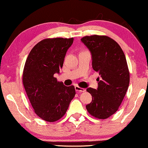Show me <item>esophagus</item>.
Instances as JSON below:
<instances>
[{
    "instance_id": "obj_1",
    "label": "esophagus",
    "mask_w": 148,
    "mask_h": 148,
    "mask_svg": "<svg viewBox=\"0 0 148 148\" xmlns=\"http://www.w3.org/2000/svg\"><path fill=\"white\" fill-rule=\"evenodd\" d=\"M75 90H76V91L79 92H83L86 91V89H85V88H81V87H79V86H75Z\"/></svg>"
}]
</instances>
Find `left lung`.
Listing matches in <instances>:
<instances>
[{
	"label": "left lung",
	"mask_w": 148,
	"mask_h": 148,
	"mask_svg": "<svg viewBox=\"0 0 148 148\" xmlns=\"http://www.w3.org/2000/svg\"><path fill=\"white\" fill-rule=\"evenodd\" d=\"M81 41L90 51L92 68L98 72L97 90L88 88L92 101L86 105L94 118L106 119L118 111L130 84V71L123 49L111 37L93 35Z\"/></svg>",
	"instance_id": "1"
}]
</instances>
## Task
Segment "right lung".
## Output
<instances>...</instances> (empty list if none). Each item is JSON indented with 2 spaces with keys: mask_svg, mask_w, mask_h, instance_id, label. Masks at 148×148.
Here are the masks:
<instances>
[{
  "mask_svg": "<svg viewBox=\"0 0 148 148\" xmlns=\"http://www.w3.org/2000/svg\"><path fill=\"white\" fill-rule=\"evenodd\" d=\"M73 41V37L45 39L35 45L25 61L23 87L35 113L47 122L62 118L76 95L74 86H64L54 77Z\"/></svg>",
  "mask_w": 148,
  "mask_h": 148,
  "instance_id": "1",
  "label": "right lung"
}]
</instances>
